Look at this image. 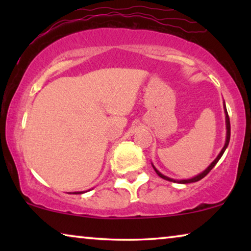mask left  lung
<instances>
[{
    "label": "left lung",
    "mask_w": 251,
    "mask_h": 251,
    "mask_svg": "<svg viewBox=\"0 0 251 251\" xmlns=\"http://www.w3.org/2000/svg\"><path fill=\"white\" fill-rule=\"evenodd\" d=\"M224 112H225V119H226V140H225V145H224V147H223L222 149V151H221V153L218 154V156L216 157V159L212 161L211 162V164L210 166H209L207 169H205L204 171H202L201 174H199L198 176H195V177H193V178H190V179H180V180H177V179H173V178H169V177H167V176H164V175H162L160 173L159 170L156 169L155 167L153 166V168H154V170H155V173L159 175V176L161 177V178H163V179H166V180H169V181H174V183H179V184H188V183H195V181H199L200 179H202V178L203 177H205L207 176V175L210 173L211 171V169L212 168H214L215 166H216V163L218 162L219 161V159H221L222 157V155L223 154H224V152H225V150L227 149V146H228V143H229V137H231V125H229V118H228V114H227V109H226V106H225V102H224Z\"/></svg>",
    "instance_id": "left-lung-1"
}]
</instances>
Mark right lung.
Segmentation results:
<instances>
[{
    "instance_id": "obj_1",
    "label": "right lung",
    "mask_w": 251,
    "mask_h": 251,
    "mask_svg": "<svg viewBox=\"0 0 251 251\" xmlns=\"http://www.w3.org/2000/svg\"><path fill=\"white\" fill-rule=\"evenodd\" d=\"M83 192H74V194H82Z\"/></svg>"
}]
</instances>
